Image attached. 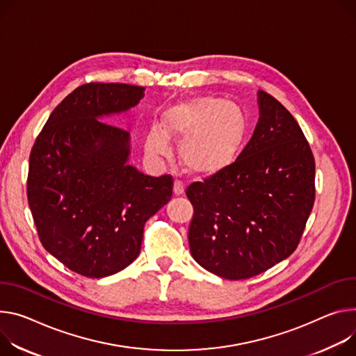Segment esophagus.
Here are the masks:
<instances>
[{
	"label": "esophagus",
	"instance_id": "esophagus-1",
	"mask_svg": "<svg viewBox=\"0 0 356 356\" xmlns=\"http://www.w3.org/2000/svg\"><path fill=\"white\" fill-rule=\"evenodd\" d=\"M173 193L176 196H180L184 193V183L181 180H176L173 184Z\"/></svg>",
	"mask_w": 356,
	"mask_h": 356
}]
</instances>
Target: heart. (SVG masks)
Masks as SVG:
<instances>
[{"label": "heart", "instance_id": "1", "mask_svg": "<svg viewBox=\"0 0 356 356\" xmlns=\"http://www.w3.org/2000/svg\"><path fill=\"white\" fill-rule=\"evenodd\" d=\"M248 136L250 123L240 106L217 96H197L163 113L161 129H150L146 149L154 156H169V139L181 142L180 160L186 170L213 177L236 163Z\"/></svg>", "mask_w": 356, "mask_h": 356}]
</instances>
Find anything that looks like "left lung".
Instances as JSON below:
<instances>
[{
    "instance_id": "8db88e82",
    "label": "left lung",
    "mask_w": 356,
    "mask_h": 356,
    "mask_svg": "<svg viewBox=\"0 0 356 356\" xmlns=\"http://www.w3.org/2000/svg\"><path fill=\"white\" fill-rule=\"evenodd\" d=\"M260 118L236 163L186 195L193 258L225 280L261 274L293 254L315 200V160L300 124L258 90Z\"/></svg>"
}]
</instances>
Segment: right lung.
<instances>
[{
  "label": "right lung",
  "instance_id": "1",
  "mask_svg": "<svg viewBox=\"0 0 356 356\" xmlns=\"http://www.w3.org/2000/svg\"><path fill=\"white\" fill-rule=\"evenodd\" d=\"M143 86L90 82L51 113L29 154L28 204L44 248L88 278L134 263L145 222L173 193V177L127 165L129 134L99 118L139 104Z\"/></svg>",
  "mask_w": 356,
  "mask_h": 356
}]
</instances>
